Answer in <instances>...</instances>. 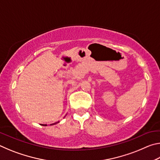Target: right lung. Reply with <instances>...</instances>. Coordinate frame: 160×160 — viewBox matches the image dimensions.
Here are the masks:
<instances>
[{"label": "right lung", "mask_w": 160, "mask_h": 160, "mask_svg": "<svg viewBox=\"0 0 160 160\" xmlns=\"http://www.w3.org/2000/svg\"><path fill=\"white\" fill-rule=\"evenodd\" d=\"M57 123H58V122ZM52 123V124H51V125H54V124H56V123ZM42 126H47V124H45V125H42Z\"/></svg>", "instance_id": "right-lung-1"}]
</instances>
